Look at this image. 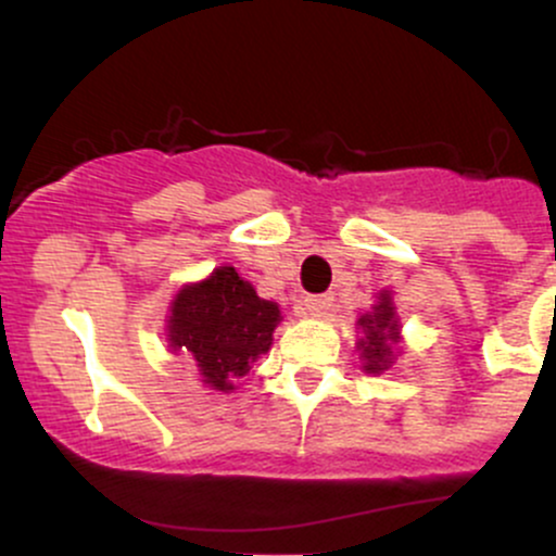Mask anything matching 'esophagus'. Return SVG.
<instances>
[{
  "label": "esophagus",
  "instance_id": "obj_1",
  "mask_svg": "<svg viewBox=\"0 0 556 556\" xmlns=\"http://www.w3.org/2000/svg\"><path fill=\"white\" fill-rule=\"evenodd\" d=\"M329 308H331V298H329V295H314V298H305V303H303V311H305V314L314 316V318L324 316V314H327Z\"/></svg>",
  "mask_w": 556,
  "mask_h": 556
}]
</instances>
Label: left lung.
I'll return each instance as SVG.
<instances>
[{"label": "left lung", "mask_w": 556, "mask_h": 556, "mask_svg": "<svg viewBox=\"0 0 556 556\" xmlns=\"http://www.w3.org/2000/svg\"><path fill=\"white\" fill-rule=\"evenodd\" d=\"M361 340L355 348H358L361 355V368L366 374H384L387 368H392L397 363L400 355V340H402V327L397 308H394L392 292L381 290L371 311H366L358 318Z\"/></svg>", "instance_id": "8db88e82"}]
</instances>
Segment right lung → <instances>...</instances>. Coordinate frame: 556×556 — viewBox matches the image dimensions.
Listing matches in <instances>:
<instances>
[{"label":"right lung","instance_id":"obj_1","mask_svg":"<svg viewBox=\"0 0 556 556\" xmlns=\"http://www.w3.org/2000/svg\"><path fill=\"white\" fill-rule=\"evenodd\" d=\"M279 321L274 300L258 298L235 266H216L206 279L177 290L169 303L167 342L172 353L193 363L203 387L232 392L271 350Z\"/></svg>","mask_w":556,"mask_h":556}]
</instances>
